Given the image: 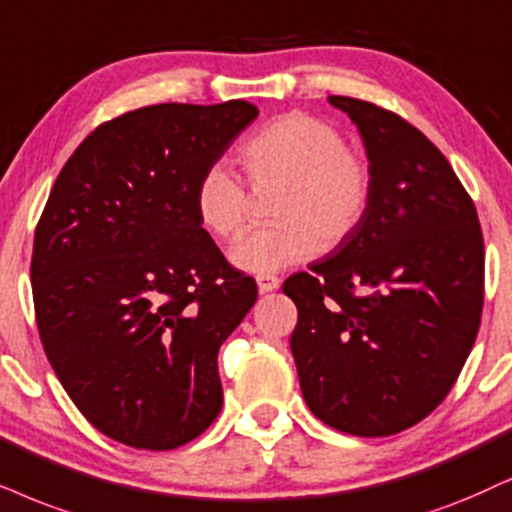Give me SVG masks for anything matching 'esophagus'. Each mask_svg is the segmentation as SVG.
<instances>
[{"instance_id":"34e87169","label":"esophagus","mask_w":512,"mask_h":512,"mask_svg":"<svg viewBox=\"0 0 512 512\" xmlns=\"http://www.w3.org/2000/svg\"><path fill=\"white\" fill-rule=\"evenodd\" d=\"M281 286V278L274 276V274H260L257 276V288H260V293H271V290H276Z\"/></svg>"}]
</instances>
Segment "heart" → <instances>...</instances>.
Instances as JSON below:
<instances>
[{"label": "heart", "mask_w": 512, "mask_h": 512, "mask_svg": "<svg viewBox=\"0 0 512 512\" xmlns=\"http://www.w3.org/2000/svg\"><path fill=\"white\" fill-rule=\"evenodd\" d=\"M255 189L278 186L269 215L274 224L243 234L231 262L250 274H271L345 243L364 222L373 198V170L347 146L331 122L307 113L278 115L238 148ZM200 226L215 238L236 236L248 219L250 198L241 179L212 165L193 189Z\"/></svg>", "instance_id": "1"}]
</instances>
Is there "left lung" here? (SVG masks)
<instances>
[{
  "label": "left lung",
  "mask_w": 512,
  "mask_h": 512,
  "mask_svg": "<svg viewBox=\"0 0 512 512\" xmlns=\"http://www.w3.org/2000/svg\"><path fill=\"white\" fill-rule=\"evenodd\" d=\"M364 139L373 198L364 222L312 271L286 278L304 401L357 437L430 416L475 345L484 300L477 210L420 129L371 101L328 96Z\"/></svg>",
  "instance_id": "8db88e82"
}]
</instances>
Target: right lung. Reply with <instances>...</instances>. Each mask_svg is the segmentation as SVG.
Masks as SVG:
<instances>
[{
    "mask_svg": "<svg viewBox=\"0 0 512 512\" xmlns=\"http://www.w3.org/2000/svg\"><path fill=\"white\" fill-rule=\"evenodd\" d=\"M248 101L158 103L75 148L37 222L30 281L63 390L96 430L170 451L222 411L217 352L257 300L193 210V189L241 129Z\"/></svg>",
    "mask_w": 512,
    "mask_h": 512,
    "instance_id": "right-lung-1",
    "label": "right lung"
}]
</instances>
